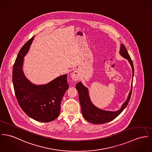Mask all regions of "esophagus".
I'll return each mask as SVG.
<instances>
[{
	"label": "esophagus",
	"instance_id": "34e87169",
	"mask_svg": "<svg viewBox=\"0 0 152 152\" xmlns=\"http://www.w3.org/2000/svg\"><path fill=\"white\" fill-rule=\"evenodd\" d=\"M80 73L77 70H75L72 73V79L73 81L76 82L79 80L80 79Z\"/></svg>",
	"mask_w": 152,
	"mask_h": 152
}]
</instances>
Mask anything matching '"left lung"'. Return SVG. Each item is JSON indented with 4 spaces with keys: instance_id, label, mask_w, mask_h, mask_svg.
Here are the masks:
<instances>
[{
    "instance_id": "8db88e82",
    "label": "left lung",
    "mask_w": 152,
    "mask_h": 152,
    "mask_svg": "<svg viewBox=\"0 0 152 152\" xmlns=\"http://www.w3.org/2000/svg\"><path fill=\"white\" fill-rule=\"evenodd\" d=\"M120 54L125 58L128 59L132 69V78L134 74V65L132 63V61L131 58L129 53L123 44L121 45ZM76 90L79 93V101L81 106L82 115L84 118L88 121V122L93 124H104L107 122H109L116 117H117L126 107L128 105L132 93V83L131 89L128 96V98L126 102L123 104L121 107L116 112H111V111H106L101 110L92 104L90 101V96L88 95V90L87 88L84 87L81 82H79L77 83L76 86Z\"/></svg>"
}]
</instances>
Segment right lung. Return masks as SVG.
Segmentation results:
<instances>
[{"label":"right lung","mask_w":152,"mask_h":152,"mask_svg":"<svg viewBox=\"0 0 152 152\" xmlns=\"http://www.w3.org/2000/svg\"><path fill=\"white\" fill-rule=\"evenodd\" d=\"M35 36L20 50L12 69V83L18 102L30 117L41 122H50L58 117L62 97L69 88L67 75L60 76L45 85L36 86L29 82L23 70V57Z\"/></svg>","instance_id":"1"}]
</instances>
